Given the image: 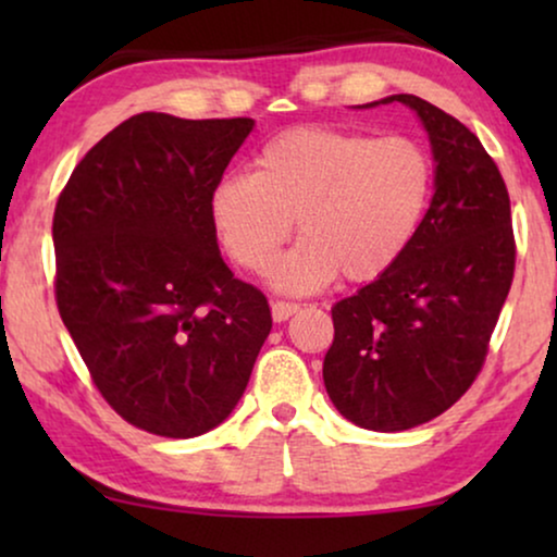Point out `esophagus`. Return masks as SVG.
I'll list each match as a JSON object with an SVG mask.
<instances>
[{
  "label": "esophagus",
  "mask_w": 557,
  "mask_h": 557,
  "mask_svg": "<svg viewBox=\"0 0 557 557\" xmlns=\"http://www.w3.org/2000/svg\"><path fill=\"white\" fill-rule=\"evenodd\" d=\"M301 307L296 301H273L271 304V314H273V322H286L288 317H294L296 311Z\"/></svg>",
  "instance_id": "1"
}]
</instances>
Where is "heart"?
I'll list each match as a JSON object with an SVG mask.
<instances>
[{
  "label": "heart",
  "instance_id": "heart-1",
  "mask_svg": "<svg viewBox=\"0 0 557 557\" xmlns=\"http://www.w3.org/2000/svg\"><path fill=\"white\" fill-rule=\"evenodd\" d=\"M433 189V162L410 136L296 126L256 154V172L212 187V218L235 263L271 269L299 227L301 240L273 271L286 292H317L339 276L372 281L416 238Z\"/></svg>",
  "mask_w": 557,
  "mask_h": 557
}]
</instances>
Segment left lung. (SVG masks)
Here are the masks:
<instances>
[{
    "mask_svg": "<svg viewBox=\"0 0 557 557\" xmlns=\"http://www.w3.org/2000/svg\"><path fill=\"white\" fill-rule=\"evenodd\" d=\"M391 101L421 116L438 162L436 193L406 253L334 304L324 357V385L339 413L380 433L431 421L469 391L517 258L507 185L482 141L423 98H383Z\"/></svg>",
    "mask_w": 557,
    "mask_h": 557,
    "instance_id": "1",
    "label": "left lung"
}]
</instances>
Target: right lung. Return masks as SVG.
Wrapping results in <instances>:
<instances>
[{
  "label": "right lung",
  "instance_id": "add662e5",
  "mask_svg": "<svg viewBox=\"0 0 557 557\" xmlns=\"http://www.w3.org/2000/svg\"><path fill=\"white\" fill-rule=\"evenodd\" d=\"M253 119L136 113L75 166L52 215L55 301L103 400L136 429L223 423L271 332L218 250L212 187Z\"/></svg>",
  "mask_w": 557,
  "mask_h": 557
}]
</instances>
